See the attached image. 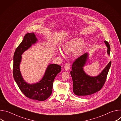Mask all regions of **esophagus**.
<instances>
[{"mask_svg":"<svg viewBox=\"0 0 121 121\" xmlns=\"http://www.w3.org/2000/svg\"><path fill=\"white\" fill-rule=\"evenodd\" d=\"M70 65L69 63H66L65 65V70H68L70 69Z\"/></svg>","mask_w":121,"mask_h":121,"instance_id":"1","label":"esophagus"}]
</instances>
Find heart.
<instances>
[{"label":"heart","mask_w":121,"mask_h":121,"mask_svg":"<svg viewBox=\"0 0 121 121\" xmlns=\"http://www.w3.org/2000/svg\"><path fill=\"white\" fill-rule=\"evenodd\" d=\"M82 39L79 38H72L68 40L63 45V49L67 53H70L75 51L73 53L74 56H78L82 53L85 47V44L82 43ZM58 52L60 54H63L61 50L59 49Z\"/></svg>","instance_id":"1"}]
</instances>
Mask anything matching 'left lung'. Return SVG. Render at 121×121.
Instances as JSON below:
<instances>
[{
    "mask_svg": "<svg viewBox=\"0 0 121 121\" xmlns=\"http://www.w3.org/2000/svg\"><path fill=\"white\" fill-rule=\"evenodd\" d=\"M107 47V52L110 55V46L104 41ZM89 57L88 53H85L75 60L70 71L73 83V92L77 96H85L94 94L101 90L104 85L111 65V61L97 76L92 77L86 74L83 67Z\"/></svg>",
    "mask_w": 121,
    "mask_h": 121,
    "instance_id": "8db88e82",
    "label": "left lung"
}]
</instances>
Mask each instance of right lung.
I'll return each mask as SVG.
<instances>
[{"label": "right lung", "instance_id": "1", "mask_svg": "<svg viewBox=\"0 0 121 121\" xmlns=\"http://www.w3.org/2000/svg\"><path fill=\"white\" fill-rule=\"evenodd\" d=\"M38 41L34 33L25 34L23 40L15 50L13 56V77L21 91L27 98L43 101L52 93L54 79L61 72V66L56 64H50L47 66L42 79L38 82L30 84L23 79L21 74L20 65L22 55L24 52Z\"/></svg>", "mask_w": 121, "mask_h": 121}]
</instances>
